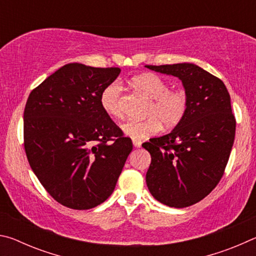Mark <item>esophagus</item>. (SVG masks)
I'll use <instances>...</instances> for the list:
<instances>
[{
	"label": "esophagus",
	"instance_id": "esophagus-1",
	"mask_svg": "<svg viewBox=\"0 0 256 256\" xmlns=\"http://www.w3.org/2000/svg\"><path fill=\"white\" fill-rule=\"evenodd\" d=\"M141 144H142V142H141V141H138V140H133V146H136V148H140Z\"/></svg>",
	"mask_w": 256,
	"mask_h": 256
}]
</instances>
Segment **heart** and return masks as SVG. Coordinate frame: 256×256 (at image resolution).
I'll return each instance as SVG.
<instances>
[{"label": "heart", "instance_id": "heart-1", "mask_svg": "<svg viewBox=\"0 0 256 256\" xmlns=\"http://www.w3.org/2000/svg\"><path fill=\"white\" fill-rule=\"evenodd\" d=\"M130 84L151 100L146 112L149 118L142 120H128L122 125L123 132L128 136L136 140L149 138L158 133L162 124L167 128H175L185 118L188 100L183 89H170L168 82L154 73L134 76ZM122 92V86L118 81L110 82L102 90L99 102L102 110L110 118H123Z\"/></svg>", "mask_w": 256, "mask_h": 256}]
</instances>
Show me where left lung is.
Masks as SVG:
<instances>
[{
    "label": "left lung",
    "instance_id": "8db88e82",
    "mask_svg": "<svg viewBox=\"0 0 256 256\" xmlns=\"http://www.w3.org/2000/svg\"><path fill=\"white\" fill-rule=\"evenodd\" d=\"M146 68L180 78L188 100L185 118L170 133L142 144L151 154L146 185L164 204L190 206L224 176L236 131L230 96L219 78L194 64Z\"/></svg>",
    "mask_w": 256,
    "mask_h": 256
}]
</instances>
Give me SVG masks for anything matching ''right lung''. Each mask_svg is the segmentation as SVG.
Instances as JSON below:
<instances>
[{"instance_id": "1", "label": "right lung", "mask_w": 256, "mask_h": 256, "mask_svg": "<svg viewBox=\"0 0 256 256\" xmlns=\"http://www.w3.org/2000/svg\"><path fill=\"white\" fill-rule=\"evenodd\" d=\"M120 72L70 63L29 94L26 154L44 188L64 206L88 210L106 201L133 149L99 102L104 86Z\"/></svg>"}]
</instances>
